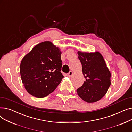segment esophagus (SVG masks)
<instances>
[{
	"instance_id": "esophagus-1",
	"label": "esophagus",
	"mask_w": 132,
	"mask_h": 132,
	"mask_svg": "<svg viewBox=\"0 0 132 132\" xmlns=\"http://www.w3.org/2000/svg\"><path fill=\"white\" fill-rule=\"evenodd\" d=\"M73 72H72V71H70V72H69L68 74H67V75H68V77H71L72 76V75H73Z\"/></svg>"
}]
</instances>
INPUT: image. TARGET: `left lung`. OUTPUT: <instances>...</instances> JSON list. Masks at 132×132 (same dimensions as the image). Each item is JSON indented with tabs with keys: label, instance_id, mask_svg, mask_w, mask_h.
Segmentation results:
<instances>
[{
	"label": "left lung",
	"instance_id": "8db88e82",
	"mask_svg": "<svg viewBox=\"0 0 132 132\" xmlns=\"http://www.w3.org/2000/svg\"><path fill=\"white\" fill-rule=\"evenodd\" d=\"M78 54L86 80L77 89L78 95L88 103L98 101L106 94L111 85V73L100 52L78 51Z\"/></svg>",
	"mask_w": 132,
	"mask_h": 132
}]
</instances>
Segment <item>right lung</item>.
Wrapping results in <instances>:
<instances>
[{"label":"right lung","instance_id":"obj_1","mask_svg":"<svg viewBox=\"0 0 132 132\" xmlns=\"http://www.w3.org/2000/svg\"><path fill=\"white\" fill-rule=\"evenodd\" d=\"M59 48L45 41L33 47L22 59L20 72L26 90L43 98L56 89L62 79V61Z\"/></svg>","mask_w":132,"mask_h":132}]
</instances>
